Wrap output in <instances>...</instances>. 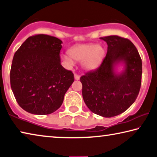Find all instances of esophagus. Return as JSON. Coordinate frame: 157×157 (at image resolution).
Here are the masks:
<instances>
[{
	"label": "esophagus",
	"mask_w": 157,
	"mask_h": 157,
	"mask_svg": "<svg viewBox=\"0 0 157 157\" xmlns=\"http://www.w3.org/2000/svg\"><path fill=\"white\" fill-rule=\"evenodd\" d=\"M74 78H75V80L78 81L80 79V76L78 75V74H74Z\"/></svg>",
	"instance_id": "esophagus-1"
}]
</instances>
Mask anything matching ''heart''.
Instances as JSON below:
<instances>
[{
    "mask_svg": "<svg viewBox=\"0 0 157 157\" xmlns=\"http://www.w3.org/2000/svg\"><path fill=\"white\" fill-rule=\"evenodd\" d=\"M69 54L62 56V59L69 66H73L74 60L82 62L83 68L92 70L97 68L102 62L105 55V49L98 44H79L70 48Z\"/></svg>",
    "mask_w": 157,
    "mask_h": 157,
    "instance_id": "obj_1",
    "label": "heart"
}]
</instances>
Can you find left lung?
<instances>
[{
    "instance_id": "8db88e82",
    "label": "left lung",
    "mask_w": 157,
    "mask_h": 157,
    "mask_svg": "<svg viewBox=\"0 0 157 157\" xmlns=\"http://www.w3.org/2000/svg\"><path fill=\"white\" fill-rule=\"evenodd\" d=\"M107 52L97 69L81 77L84 102L91 112L103 117L124 112L134 103L141 86L142 60L133 43L127 38L109 36ZM119 63L124 65L117 72Z\"/></svg>"
}]
</instances>
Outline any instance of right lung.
Segmentation results:
<instances>
[{"label":"right lung","instance_id":"right-lung-1","mask_svg":"<svg viewBox=\"0 0 157 157\" xmlns=\"http://www.w3.org/2000/svg\"><path fill=\"white\" fill-rule=\"evenodd\" d=\"M62 40L38 34L29 37L14 55L10 85L19 105L33 114H50L58 109L74 81L60 63Z\"/></svg>","mask_w":157,"mask_h":157}]
</instances>
